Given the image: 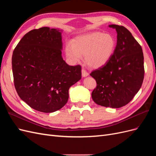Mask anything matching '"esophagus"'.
Listing matches in <instances>:
<instances>
[{"label":"esophagus","mask_w":156,"mask_h":156,"mask_svg":"<svg viewBox=\"0 0 156 156\" xmlns=\"http://www.w3.org/2000/svg\"><path fill=\"white\" fill-rule=\"evenodd\" d=\"M81 72H82V76L83 77H87V76H88V73L87 72V71L84 69V68L82 69Z\"/></svg>","instance_id":"34e87169"}]
</instances>
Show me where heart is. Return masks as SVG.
<instances>
[{"label": "heart", "mask_w": 156, "mask_h": 156, "mask_svg": "<svg viewBox=\"0 0 156 156\" xmlns=\"http://www.w3.org/2000/svg\"><path fill=\"white\" fill-rule=\"evenodd\" d=\"M115 48L116 40L111 34L94 32L77 37L66 45L65 51L72 62H78L84 56L90 67L99 68L108 62Z\"/></svg>", "instance_id": "heart-1"}]
</instances>
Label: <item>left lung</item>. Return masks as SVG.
Returning <instances> with one entry per match:
<instances>
[{
    "instance_id": "obj_1",
    "label": "left lung",
    "mask_w": 156,
    "mask_h": 156,
    "mask_svg": "<svg viewBox=\"0 0 156 156\" xmlns=\"http://www.w3.org/2000/svg\"><path fill=\"white\" fill-rule=\"evenodd\" d=\"M117 32V43L108 62L90 75L97 86L92 92L94 101L106 107L120 108L129 103L144 79L143 49L123 26L111 25Z\"/></svg>"
}]
</instances>
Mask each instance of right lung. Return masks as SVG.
<instances>
[{"label": "right lung", "instance_id": "right-lung-1", "mask_svg": "<svg viewBox=\"0 0 156 156\" xmlns=\"http://www.w3.org/2000/svg\"><path fill=\"white\" fill-rule=\"evenodd\" d=\"M60 30L42 27L22 37L12 55L14 85L19 96L34 109L53 112L68 102L71 86L81 79V66L62 57Z\"/></svg>", "mask_w": 156, "mask_h": 156}]
</instances>
